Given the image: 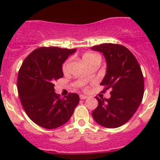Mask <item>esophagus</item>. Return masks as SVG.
Wrapping results in <instances>:
<instances>
[{
  "mask_svg": "<svg viewBox=\"0 0 160 160\" xmlns=\"http://www.w3.org/2000/svg\"><path fill=\"white\" fill-rule=\"evenodd\" d=\"M80 98L81 100H84V99H86V98H88V96H87V95H84V94H80Z\"/></svg>",
  "mask_w": 160,
  "mask_h": 160,
  "instance_id": "1",
  "label": "esophagus"
}]
</instances>
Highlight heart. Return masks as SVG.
I'll list each match as a JSON object with an SVG mask.
<instances>
[{"label": "heart", "instance_id": "obj_1", "mask_svg": "<svg viewBox=\"0 0 160 160\" xmlns=\"http://www.w3.org/2000/svg\"><path fill=\"white\" fill-rule=\"evenodd\" d=\"M82 59H83V62L86 63V62H89V61H90V60H93V59H100V57L98 56H97V55L93 54V53L87 52V53H85L84 55H83V57H82ZM68 62H69V61H67V62H66L65 63L63 64V66H62V70H63V71H65L66 70H67V65H68Z\"/></svg>", "mask_w": 160, "mask_h": 160}]
</instances>
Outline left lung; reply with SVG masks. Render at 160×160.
Returning <instances> with one entry per match:
<instances>
[{
    "label": "left lung",
    "instance_id": "1",
    "mask_svg": "<svg viewBox=\"0 0 160 160\" xmlns=\"http://www.w3.org/2000/svg\"><path fill=\"white\" fill-rule=\"evenodd\" d=\"M103 53L107 71L101 85L111 90L109 99L96 97L98 106L92 112L97 123L105 128L120 127L130 120L144 94V78L132 52L124 46L105 43L90 48Z\"/></svg>",
    "mask_w": 160,
    "mask_h": 160
}]
</instances>
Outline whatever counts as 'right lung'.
<instances>
[{
  "label": "right lung",
  "mask_w": 160,
  "mask_h": 160,
  "mask_svg": "<svg viewBox=\"0 0 160 160\" xmlns=\"http://www.w3.org/2000/svg\"><path fill=\"white\" fill-rule=\"evenodd\" d=\"M76 50L38 48L25 58L19 70L17 86L22 107L42 128L52 129L67 123L80 101L77 93L60 98L54 89V82L63 77L62 63Z\"/></svg>",
  "instance_id": "1"
}]
</instances>
